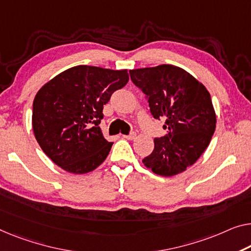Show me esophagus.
<instances>
[{"label": "esophagus", "instance_id": "34e87169", "mask_svg": "<svg viewBox=\"0 0 251 251\" xmlns=\"http://www.w3.org/2000/svg\"><path fill=\"white\" fill-rule=\"evenodd\" d=\"M123 137H124V138H127V140H134V138L136 137V134L133 132V133L128 134V135H123Z\"/></svg>", "mask_w": 251, "mask_h": 251}]
</instances>
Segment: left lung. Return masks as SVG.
<instances>
[{"instance_id":"8db88e82","label":"left lung","mask_w":251,"mask_h":251,"mask_svg":"<svg viewBox=\"0 0 251 251\" xmlns=\"http://www.w3.org/2000/svg\"><path fill=\"white\" fill-rule=\"evenodd\" d=\"M133 83L147 96L150 111L163 118L166 136L143 159L153 173L171 177L193 166L208 147L216 115L207 89L181 67L163 64L129 71Z\"/></svg>"}]
</instances>
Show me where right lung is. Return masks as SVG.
Returning <instances> with one entry per match:
<instances>
[{"label":"right lung","mask_w":251,"mask_h":251,"mask_svg":"<svg viewBox=\"0 0 251 251\" xmlns=\"http://www.w3.org/2000/svg\"><path fill=\"white\" fill-rule=\"evenodd\" d=\"M128 78L127 70L78 65L44 84L33 100L32 129L45 154L71 174L98 168L113 145L99 127L103 104Z\"/></svg>","instance_id":"right-lung-1"}]
</instances>
